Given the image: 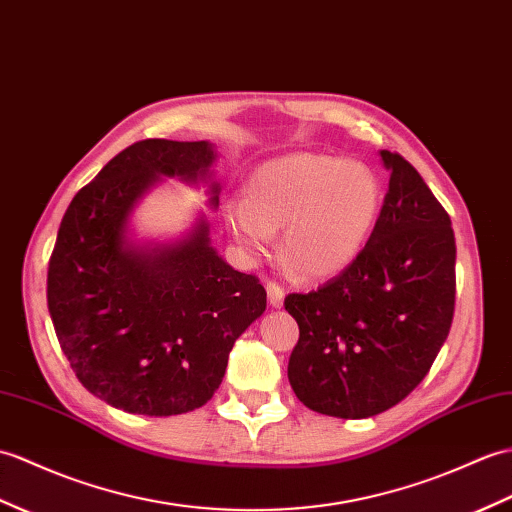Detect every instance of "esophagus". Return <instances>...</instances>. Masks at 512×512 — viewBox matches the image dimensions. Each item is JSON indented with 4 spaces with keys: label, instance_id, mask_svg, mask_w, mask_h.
<instances>
[{
    "label": "esophagus",
    "instance_id": "obj_1",
    "mask_svg": "<svg viewBox=\"0 0 512 512\" xmlns=\"http://www.w3.org/2000/svg\"><path fill=\"white\" fill-rule=\"evenodd\" d=\"M266 292H268V303H270L272 307H281V305H283L285 292H283V288H281V285H279L277 281H268V283H266Z\"/></svg>",
    "mask_w": 512,
    "mask_h": 512
}]
</instances>
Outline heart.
Masks as SVG:
<instances>
[{
	"label": "heart",
	"mask_w": 512,
	"mask_h": 512,
	"mask_svg": "<svg viewBox=\"0 0 512 512\" xmlns=\"http://www.w3.org/2000/svg\"><path fill=\"white\" fill-rule=\"evenodd\" d=\"M382 205L384 187L366 163L294 152L261 163L248 178L246 198H231L224 216L251 255L264 253L285 226V266L305 279H327L360 257Z\"/></svg>",
	"instance_id": "heart-1"
}]
</instances>
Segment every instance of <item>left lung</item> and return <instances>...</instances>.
Instances as JSON below:
<instances>
[{
  "mask_svg": "<svg viewBox=\"0 0 512 512\" xmlns=\"http://www.w3.org/2000/svg\"><path fill=\"white\" fill-rule=\"evenodd\" d=\"M388 192L360 257L323 288L285 296L299 323L288 379L303 406L366 419L417 388L447 340L456 303L451 220L421 174L382 150Z\"/></svg>",
  "mask_w": 512,
  "mask_h": 512,
  "instance_id": "obj_1",
  "label": "left lung"
}]
</instances>
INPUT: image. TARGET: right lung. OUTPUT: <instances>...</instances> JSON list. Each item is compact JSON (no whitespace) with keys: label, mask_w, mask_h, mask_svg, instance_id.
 Here are the masks:
<instances>
[{"label":"right lung","mask_w":512,"mask_h":512,"mask_svg":"<svg viewBox=\"0 0 512 512\" xmlns=\"http://www.w3.org/2000/svg\"><path fill=\"white\" fill-rule=\"evenodd\" d=\"M213 161L207 141H137L65 211L47 307L80 384L113 408L172 417L205 406L235 340L266 310L264 285L213 251L205 220L172 246L126 240L130 211L159 174L205 181ZM218 192L211 183L213 207Z\"/></svg>","instance_id":"obj_1"}]
</instances>
